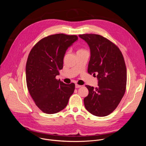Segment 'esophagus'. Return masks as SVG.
Segmentation results:
<instances>
[{
  "instance_id": "1",
  "label": "esophagus",
  "mask_w": 146,
  "mask_h": 146,
  "mask_svg": "<svg viewBox=\"0 0 146 146\" xmlns=\"http://www.w3.org/2000/svg\"><path fill=\"white\" fill-rule=\"evenodd\" d=\"M81 87V86L78 85V84H76L75 85V87H76V88H80V87Z\"/></svg>"
}]
</instances>
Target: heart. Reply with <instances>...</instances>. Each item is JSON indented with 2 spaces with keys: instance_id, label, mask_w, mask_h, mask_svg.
<instances>
[{
  "instance_id": "b5f03b06",
  "label": "heart",
  "mask_w": 146,
  "mask_h": 146,
  "mask_svg": "<svg viewBox=\"0 0 146 146\" xmlns=\"http://www.w3.org/2000/svg\"><path fill=\"white\" fill-rule=\"evenodd\" d=\"M84 51V50H83V49H79V50L77 51V52H81V51Z\"/></svg>"
}]
</instances>
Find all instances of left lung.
I'll return each instance as SVG.
<instances>
[{"mask_svg":"<svg viewBox=\"0 0 146 146\" xmlns=\"http://www.w3.org/2000/svg\"><path fill=\"white\" fill-rule=\"evenodd\" d=\"M78 36L90 48L88 72L98 80L95 88L86 86L89 93L84 99V106L95 116H106L117 108L125 92L127 74L123 56L115 44L100 35Z\"/></svg>","mask_w":146,"mask_h":146,"instance_id":"1","label":"left lung"}]
</instances>
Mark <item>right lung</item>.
<instances>
[{"label":"right lung","mask_w":146,"mask_h":146,"mask_svg":"<svg viewBox=\"0 0 146 146\" xmlns=\"http://www.w3.org/2000/svg\"><path fill=\"white\" fill-rule=\"evenodd\" d=\"M76 35L59 33L41 39L33 46L26 65V81L36 105L47 114L56 113L67 106L75 84L56 79L63 68L64 58Z\"/></svg>","instance_id":"add662e5"}]
</instances>
